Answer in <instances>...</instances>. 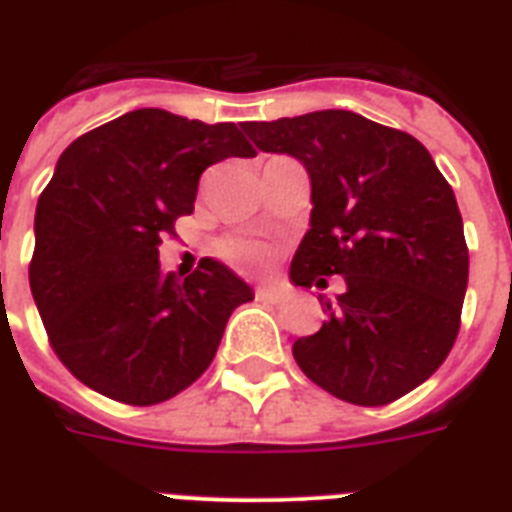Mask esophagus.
I'll return each mask as SVG.
<instances>
[{
	"instance_id": "esophagus-1",
	"label": "esophagus",
	"mask_w": 512,
	"mask_h": 512,
	"mask_svg": "<svg viewBox=\"0 0 512 512\" xmlns=\"http://www.w3.org/2000/svg\"><path fill=\"white\" fill-rule=\"evenodd\" d=\"M255 297L257 300H265V303H281L287 297V292L279 287H271V284H263V287L255 289Z\"/></svg>"
}]
</instances>
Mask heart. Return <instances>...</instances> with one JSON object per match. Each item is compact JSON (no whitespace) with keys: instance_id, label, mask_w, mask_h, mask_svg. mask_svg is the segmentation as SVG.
Segmentation results:
<instances>
[{"instance_id":"heart-1","label":"heart","mask_w":512,"mask_h":512,"mask_svg":"<svg viewBox=\"0 0 512 512\" xmlns=\"http://www.w3.org/2000/svg\"><path fill=\"white\" fill-rule=\"evenodd\" d=\"M217 252L233 265H241V268H263L268 263V252H265L263 244H257L252 239H225L220 241Z\"/></svg>"}]
</instances>
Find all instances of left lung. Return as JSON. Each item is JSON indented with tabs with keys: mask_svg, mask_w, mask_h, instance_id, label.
I'll use <instances>...</instances> for the list:
<instances>
[{
	"mask_svg": "<svg viewBox=\"0 0 512 512\" xmlns=\"http://www.w3.org/2000/svg\"><path fill=\"white\" fill-rule=\"evenodd\" d=\"M260 151L311 175V231L289 276L345 292L327 321L292 345L297 366L332 396L382 406L428 380L449 356L468 289V244L452 185L409 132L353 111L241 124Z\"/></svg>",
	"mask_w": 512,
	"mask_h": 512,
	"instance_id": "left-lung-1",
	"label": "left lung"
}]
</instances>
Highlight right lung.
<instances>
[{
    "label": "right lung",
    "instance_id": "add662e5",
    "mask_svg": "<svg viewBox=\"0 0 512 512\" xmlns=\"http://www.w3.org/2000/svg\"><path fill=\"white\" fill-rule=\"evenodd\" d=\"M228 156H255L236 124L162 108L100 124L60 154L36 204L28 281L52 350L87 388L162 404L207 372L231 313L252 300L209 257L183 281L159 268L201 172Z\"/></svg>",
    "mask_w": 512,
    "mask_h": 512
}]
</instances>
